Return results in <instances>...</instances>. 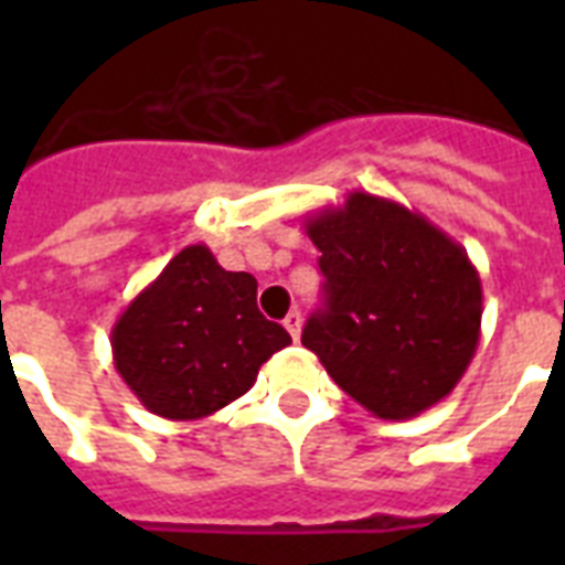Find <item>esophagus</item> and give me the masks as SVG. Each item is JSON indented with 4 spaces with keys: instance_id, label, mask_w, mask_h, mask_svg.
Here are the masks:
<instances>
[{
    "instance_id": "34e87169",
    "label": "esophagus",
    "mask_w": 565,
    "mask_h": 565,
    "mask_svg": "<svg viewBox=\"0 0 565 565\" xmlns=\"http://www.w3.org/2000/svg\"><path fill=\"white\" fill-rule=\"evenodd\" d=\"M284 328L290 331L292 340H299V334H301V313H299V310H290V313H287V319H284Z\"/></svg>"
}]
</instances>
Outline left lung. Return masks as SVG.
<instances>
[{
  "label": "left lung",
  "instance_id": "8db88e82",
  "mask_svg": "<svg viewBox=\"0 0 565 565\" xmlns=\"http://www.w3.org/2000/svg\"><path fill=\"white\" fill-rule=\"evenodd\" d=\"M322 252L326 305L301 345L340 390L381 419L443 402L481 340V275L466 248L422 213L354 190L305 220Z\"/></svg>",
  "mask_w": 565,
  "mask_h": 565
}]
</instances>
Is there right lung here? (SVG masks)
Wrapping results in <instances>:
<instances>
[{"instance_id":"right-lung-1","label":"right lung","mask_w":565,"mask_h":565,"mask_svg":"<svg viewBox=\"0 0 565 565\" xmlns=\"http://www.w3.org/2000/svg\"><path fill=\"white\" fill-rule=\"evenodd\" d=\"M290 343L257 310L255 275L222 269L204 243L181 248L110 331L119 377L146 411L175 422L248 393L257 370Z\"/></svg>"}]
</instances>
